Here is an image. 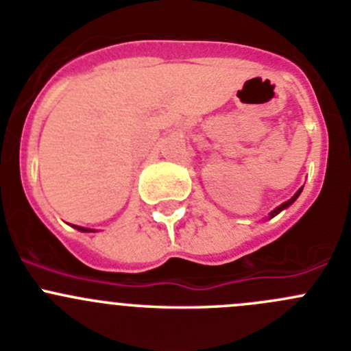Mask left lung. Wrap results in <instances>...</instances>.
<instances>
[{
  "label": "left lung",
  "mask_w": 351,
  "mask_h": 351,
  "mask_svg": "<svg viewBox=\"0 0 351 351\" xmlns=\"http://www.w3.org/2000/svg\"><path fill=\"white\" fill-rule=\"evenodd\" d=\"M301 191H303V189H300V191H298V192H296V194H294V197H291V199H289V201H287V202H284V204H280V206H279V208H275V209H274V211H271V213H270V218H274V216H275V215H279V213H280V211H282V209H286V208H287V206H291V204H293V202H294V201H296V199H298V195H300V194H301Z\"/></svg>",
  "instance_id": "8db88e82"
}]
</instances>
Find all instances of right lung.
I'll return each mask as SVG.
<instances>
[{"mask_svg": "<svg viewBox=\"0 0 351 351\" xmlns=\"http://www.w3.org/2000/svg\"><path fill=\"white\" fill-rule=\"evenodd\" d=\"M74 228H77V230H81V232H93V230H88V228H83V227H76V225H74Z\"/></svg>", "mask_w": 351, "mask_h": 351, "instance_id": "add662e5", "label": "right lung"}]
</instances>
